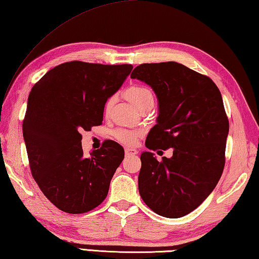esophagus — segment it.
Here are the masks:
<instances>
[{
	"label": "esophagus",
	"instance_id": "obj_1",
	"mask_svg": "<svg viewBox=\"0 0 259 259\" xmlns=\"http://www.w3.org/2000/svg\"><path fill=\"white\" fill-rule=\"evenodd\" d=\"M124 153H125V156L129 157V156H135L138 154V151H137L136 149H133V148H125L124 149Z\"/></svg>",
	"mask_w": 259,
	"mask_h": 259
}]
</instances>
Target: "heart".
<instances>
[{
    "label": "heart",
    "mask_w": 259,
    "mask_h": 259,
    "mask_svg": "<svg viewBox=\"0 0 259 259\" xmlns=\"http://www.w3.org/2000/svg\"><path fill=\"white\" fill-rule=\"evenodd\" d=\"M124 94H125V98L128 99L130 102H133L137 108H140V106L145 104L147 101L154 100V96L151 94L150 91L147 88H144V86H140V85L130 86L128 90H125ZM113 102H114V98H109L106 100V102L104 104L105 112H108L111 108V105L113 104ZM113 136L119 143L126 146H133L136 144V140L138 138V133L129 129H118L114 131Z\"/></svg>",
    "instance_id": "heart-1"
}]
</instances>
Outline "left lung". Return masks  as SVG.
<instances>
[{"instance_id":"1","label":"left lung","mask_w":259,"mask_h":259,"mask_svg":"<svg viewBox=\"0 0 259 259\" xmlns=\"http://www.w3.org/2000/svg\"><path fill=\"white\" fill-rule=\"evenodd\" d=\"M131 78L148 84L158 99L146 147L173 148L160 161L150 151L141 154L140 196L157 214L184 217L210 195L224 171L229 121L221 93L210 77L175 62L141 64Z\"/></svg>"}]
</instances>
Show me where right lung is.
Segmentation results:
<instances>
[{"mask_svg":"<svg viewBox=\"0 0 259 259\" xmlns=\"http://www.w3.org/2000/svg\"><path fill=\"white\" fill-rule=\"evenodd\" d=\"M133 68L74 60L50 69L31 89L22 123L30 169L59 210L85 213L108 195L124 150L110 141L85 156L80 130L102 123L106 100Z\"/></svg>","mask_w":259,"mask_h":259,"instance_id":"add662e5","label":"right lung"}]
</instances>
